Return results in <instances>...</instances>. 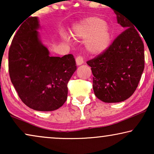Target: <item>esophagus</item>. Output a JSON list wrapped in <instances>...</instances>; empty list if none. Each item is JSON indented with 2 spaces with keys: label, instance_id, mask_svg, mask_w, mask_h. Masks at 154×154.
I'll use <instances>...</instances> for the list:
<instances>
[{
  "label": "esophagus",
  "instance_id": "34e87169",
  "mask_svg": "<svg viewBox=\"0 0 154 154\" xmlns=\"http://www.w3.org/2000/svg\"><path fill=\"white\" fill-rule=\"evenodd\" d=\"M75 62H76L77 65H81L84 63V58L82 56H78L75 58Z\"/></svg>",
  "mask_w": 154,
  "mask_h": 154
}]
</instances>
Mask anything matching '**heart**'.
Segmentation results:
<instances>
[{"instance_id": "heart-1", "label": "heart", "mask_w": 154, "mask_h": 154, "mask_svg": "<svg viewBox=\"0 0 154 154\" xmlns=\"http://www.w3.org/2000/svg\"><path fill=\"white\" fill-rule=\"evenodd\" d=\"M73 36L87 40L85 46L92 54H100L106 50L111 41L108 27L100 19L90 17L77 25L73 31Z\"/></svg>"}]
</instances>
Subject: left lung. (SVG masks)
<instances>
[{
  "instance_id": "8db88e82",
  "label": "left lung",
  "mask_w": 154,
  "mask_h": 154,
  "mask_svg": "<svg viewBox=\"0 0 154 154\" xmlns=\"http://www.w3.org/2000/svg\"><path fill=\"white\" fill-rule=\"evenodd\" d=\"M119 13L118 23L126 29L106 50L87 62L94 75V94L107 103L123 102L132 96L144 69V46L138 29Z\"/></svg>"
}]
</instances>
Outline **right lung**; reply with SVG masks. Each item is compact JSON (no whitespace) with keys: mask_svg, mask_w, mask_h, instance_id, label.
Here are the masks:
<instances>
[{"mask_svg":"<svg viewBox=\"0 0 154 154\" xmlns=\"http://www.w3.org/2000/svg\"><path fill=\"white\" fill-rule=\"evenodd\" d=\"M8 53L12 83L27 106L36 111L56 110L66 102L67 84L76 70L73 54L50 57L38 38V20L31 17L20 24Z\"/></svg>","mask_w":154,"mask_h":154,"instance_id":"add662e5","label":"right lung"}]
</instances>
